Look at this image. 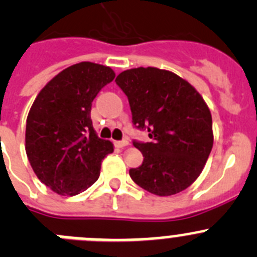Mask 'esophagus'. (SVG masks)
Wrapping results in <instances>:
<instances>
[{"instance_id":"1","label":"esophagus","mask_w":257,"mask_h":257,"mask_svg":"<svg viewBox=\"0 0 257 257\" xmlns=\"http://www.w3.org/2000/svg\"><path fill=\"white\" fill-rule=\"evenodd\" d=\"M115 146H116L117 148H124V147H126V146H129V142L126 140L117 141V142H115Z\"/></svg>"}]
</instances>
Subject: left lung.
Masks as SVG:
<instances>
[{
  "label": "left lung",
  "mask_w": 257,
  "mask_h": 257,
  "mask_svg": "<svg viewBox=\"0 0 257 257\" xmlns=\"http://www.w3.org/2000/svg\"><path fill=\"white\" fill-rule=\"evenodd\" d=\"M115 81L128 97L133 124L147 128L152 140L133 142L145 158L129 170L132 180L158 196L185 190L201 174L213 147L207 102L188 81L156 67L126 69Z\"/></svg>",
  "instance_id": "8db88e82"
}]
</instances>
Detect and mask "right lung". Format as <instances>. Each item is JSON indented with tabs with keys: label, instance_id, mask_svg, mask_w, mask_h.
I'll list each match as a JSON object with an SVG mask.
<instances>
[{
	"label": "right lung",
	"instance_id": "add662e5",
	"mask_svg": "<svg viewBox=\"0 0 257 257\" xmlns=\"http://www.w3.org/2000/svg\"><path fill=\"white\" fill-rule=\"evenodd\" d=\"M110 67L81 62L59 72L38 93L26 119L25 151L38 179L59 195L73 196L100 176L101 162L114 152L97 137L91 105L111 82Z\"/></svg>",
	"mask_w": 257,
	"mask_h": 257
}]
</instances>
